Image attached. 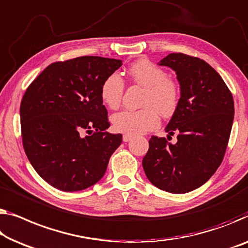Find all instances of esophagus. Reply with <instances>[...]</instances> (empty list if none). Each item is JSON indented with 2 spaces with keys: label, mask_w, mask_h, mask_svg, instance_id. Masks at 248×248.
I'll return each instance as SVG.
<instances>
[{
  "label": "esophagus",
  "mask_w": 248,
  "mask_h": 248,
  "mask_svg": "<svg viewBox=\"0 0 248 248\" xmlns=\"http://www.w3.org/2000/svg\"><path fill=\"white\" fill-rule=\"evenodd\" d=\"M131 138H132L131 136H129V135H124V137H123V140H124V142H128V141H130Z\"/></svg>",
  "instance_id": "esophagus-1"
}]
</instances>
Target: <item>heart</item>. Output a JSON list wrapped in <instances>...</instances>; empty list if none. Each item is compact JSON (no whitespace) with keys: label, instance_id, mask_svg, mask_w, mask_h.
Returning a JSON list of instances; mask_svg holds the SVG:
<instances>
[{"label":"heart","instance_id":"b5f03b06","mask_svg":"<svg viewBox=\"0 0 248 248\" xmlns=\"http://www.w3.org/2000/svg\"><path fill=\"white\" fill-rule=\"evenodd\" d=\"M132 82L145 88L140 110H123L111 117L114 130L129 136H137L153 130L159 124V112L170 117L179 103V87L160 66L149 60H139L127 70ZM124 90V80L118 73L106 78L101 86L100 95L103 103L110 109L119 107Z\"/></svg>","mask_w":248,"mask_h":248}]
</instances>
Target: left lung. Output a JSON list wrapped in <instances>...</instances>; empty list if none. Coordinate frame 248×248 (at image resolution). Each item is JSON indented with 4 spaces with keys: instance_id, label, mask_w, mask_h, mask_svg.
Listing matches in <instances>:
<instances>
[{
    "instance_id": "8db88e82",
    "label": "left lung",
    "mask_w": 248,
    "mask_h": 248,
    "mask_svg": "<svg viewBox=\"0 0 248 248\" xmlns=\"http://www.w3.org/2000/svg\"><path fill=\"white\" fill-rule=\"evenodd\" d=\"M158 64L173 70L180 86L178 107L165 129L171 136L177 132V142L151 137L142 167L159 189L189 193L204 185L223 161L234 100L221 77L204 60L171 53Z\"/></svg>"
}]
</instances>
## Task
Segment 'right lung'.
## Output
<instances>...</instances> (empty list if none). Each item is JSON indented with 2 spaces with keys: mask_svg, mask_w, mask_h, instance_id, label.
Here are the masks:
<instances>
[{
  "mask_svg": "<svg viewBox=\"0 0 248 248\" xmlns=\"http://www.w3.org/2000/svg\"><path fill=\"white\" fill-rule=\"evenodd\" d=\"M123 61L80 57L46 66L25 91L20 107L23 148L51 186L83 190L100 180L123 135L109 134L101 86ZM93 132L91 136L84 132Z\"/></svg>",
  "mask_w": 248,
  "mask_h": 248,
  "instance_id": "right-lung-1",
  "label": "right lung"
}]
</instances>
